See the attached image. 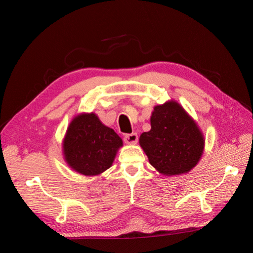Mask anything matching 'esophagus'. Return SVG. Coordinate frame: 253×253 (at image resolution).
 Listing matches in <instances>:
<instances>
[{
	"label": "esophagus",
	"instance_id": "esophagus-1",
	"mask_svg": "<svg viewBox=\"0 0 253 253\" xmlns=\"http://www.w3.org/2000/svg\"><path fill=\"white\" fill-rule=\"evenodd\" d=\"M125 142L126 144H134L138 140V136H137L136 133H132V134H126L125 136Z\"/></svg>",
	"mask_w": 253,
	"mask_h": 253
}]
</instances>
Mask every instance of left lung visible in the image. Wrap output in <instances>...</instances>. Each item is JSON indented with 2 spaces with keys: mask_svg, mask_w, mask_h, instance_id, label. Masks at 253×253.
<instances>
[{
  "mask_svg": "<svg viewBox=\"0 0 253 253\" xmlns=\"http://www.w3.org/2000/svg\"><path fill=\"white\" fill-rule=\"evenodd\" d=\"M139 143L150 164L164 175L188 173L200 162L205 140L196 122L176 101L156 105L151 129L140 135Z\"/></svg>",
  "mask_w": 253,
  "mask_h": 253,
  "instance_id": "1",
  "label": "left lung"
}]
</instances>
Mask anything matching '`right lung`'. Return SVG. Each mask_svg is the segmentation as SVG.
<instances>
[{
  "label": "right lung",
  "mask_w": 253,
  "mask_h": 253,
  "mask_svg": "<svg viewBox=\"0 0 253 253\" xmlns=\"http://www.w3.org/2000/svg\"><path fill=\"white\" fill-rule=\"evenodd\" d=\"M122 140L97 115L80 114L68 126L63 140L65 162L85 176L99 175L111 168Z\"/></svg>",
  "instance_id": "add662e5"
}]
</instances>
